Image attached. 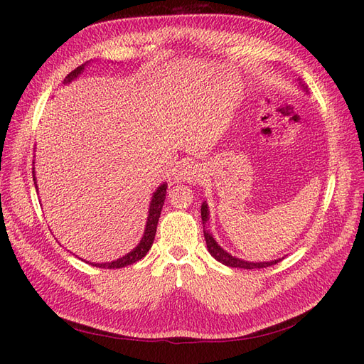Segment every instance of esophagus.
Listing matches in <instances>:
<instances>
[{
    "label": "esophagus",
    "instance_id": "obj_1",
    "mask_svg": "<svg viewBox=\"0 0 364 364\" xmlns=\"http://www.w3.org/2000/svg\"><path fill=\"white\" fill-rule=\"evenodd\" d=\"M181 178L190 183H196L203 178V173H202V168L199 167V165L186 164L185 167L181 168Z\"/></svg>",
    "mask_w": 364,
    "mask_h": 364
}]
</instances>
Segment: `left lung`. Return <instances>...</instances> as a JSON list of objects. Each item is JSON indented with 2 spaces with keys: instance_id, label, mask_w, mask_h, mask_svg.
I'll return each instance as SVG.
<instances>
[{
  "instance_id": "obj_1",
  "label": "left lung",
  "mask_w": 364,
  "mask_h": 364,
  "mask_svg": "<svg viewBox=\"0 0 364 364\" xmlns=\"http://www.w3.org/2000/svg\"><path fill=\"white\" fill-rule=\"evenodd\" d=\"M202 222L203 225L208 222V215H209V211H208V205L203 203L202 205ZM203 235H205V240H206V246H208V252L211 253V255L218 261L225 264V266L228 267H240V269H262V267H269V266H273V264L279 262L281 259H274V261H269V262H249V261H245V259H240V258H235L230 255V253H228L226 250H223L222 247H220L217 245V241L214 240V237L208 232V230H203Z\"/></svg>"
}]
</instances>
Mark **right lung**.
Returning <instances> with one entry per match:
<instances>
[{
	"label": "right lung",
	"mask_w": 364,
	"mask_h": 364,
	"mask_svg": "<svg viewBox=\"0 0 364 364\" xmlns=\"http://www.w3.org/2000/svg\"><path fill=\"white\" fill-rule=\"evenodd\" d=\"M85 65H82V67H77L74 71H71L67 77H65L63 83H70L71 80L77 79L79 74L85 70ZM33 181H35V186L38 188L36 178H35V167H33ZM165 194H167V183H162L161 186H158V190L153 193L150 208H149V217H147L144 235H142L139 245L134 250L129 252L127 255H124L123 258H118V259L111 261V262H102V264L94 262L92 266L100 267V269H121V267L130 266V264L139 261L141 258H144L147 255V252L150 250V247L153 245V240H155V235H156L158 220H159V215H161V211H162V205L165 202Z\"/></svg>",
	"instance_id": "obj_1"
}]
</instances>
